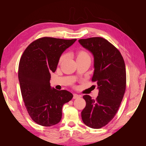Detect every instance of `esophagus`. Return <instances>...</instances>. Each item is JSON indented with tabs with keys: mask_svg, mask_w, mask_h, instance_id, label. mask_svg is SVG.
Returning <instances> with one entry per match:
<instances>
[{
	"mask_svg": "<svg viewBox=\"0 0 146 146\" xmlns=\"http://www.w3.org/2000/svg\"><path fill=\"white\" fill-rule=\"evenodd\" d=\"M81 98V96L78 95V94H74L73 99H78V98Z\"/></svg>",
	"mask_w": 146,
	"mask_h": 146,
	"instance_id": "1",
	"label": "esophagus"
}]
</instances>
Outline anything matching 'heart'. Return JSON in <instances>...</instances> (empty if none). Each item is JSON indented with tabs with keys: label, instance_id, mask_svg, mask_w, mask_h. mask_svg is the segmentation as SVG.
Segmentation results:
<instances>
[{
	"label": "heart",
	"instance_id": "1",
	"mask_svg": "<svg viewBox=\"0 0 146 146\" xmlns=\"http://www.w3.org/2000/svg\"><path fill=\"white\" fill-rule=\"evenodd\" d=\"M64 58H65V55L61 56L60 59V62L61 61H62ZM90 58V56L86 52H84V51H80L78 52V55H77V58Z\"/></svg>",
	"mask_w": 146,
	"mask_h": 146
}]
</instances>
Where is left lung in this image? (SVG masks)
I'll return each mask as SVG.
<instances>
[{
	"mask_svg": "<svg viewBox=\"0 0 146 146\" xmlns=\"http://www.w3.org/2000/svg\"><path fill=\"white\" fill-rule=\"evenodd\" d=\"M79 43L94 57L92 81L99 90L96 99L85 95L86 107L82 119L86 125L100 129L112 120L120 107L126 88L125 65L120 52L101 37L81 39Z\"/></svg>",
	"mask_w": 146,
	"mask_h": 146,
	"instance_id": "left-lung-1",
	"label": "left lung"
}]
</instances>
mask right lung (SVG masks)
Here are the masks:
<instances>
[{
    "instance_id": "add662e5",
    "label": "right lung",
    "mask_w": 146,
    "mask_h": 146,
    "mask_svg": "<svg viewBox=\"0 0 146 146\" xmlns=\"http://www.w3.org/2000/svg\"><path fill=\"white\" fill-rule=\"evenodd\" d=\"M76 40L39 38L31 43L21 56L18 78L22 96L29 115L39 125L50 127L60 122L63 105L73 98L68 91L52 88L50 80L60 56Z\"/></svg>"
}]
</instances>
